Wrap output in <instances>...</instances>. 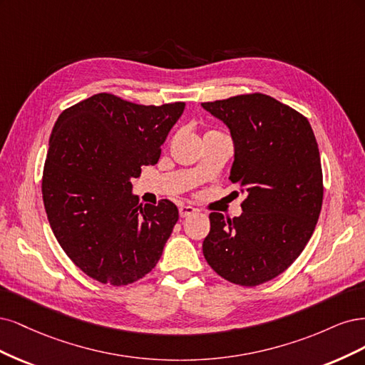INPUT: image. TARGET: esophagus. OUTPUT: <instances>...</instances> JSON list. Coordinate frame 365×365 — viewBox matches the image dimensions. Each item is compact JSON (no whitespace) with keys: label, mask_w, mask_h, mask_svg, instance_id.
<instances>
[{"label":"esophagus","mask_w":365,"mask_h":365,"mask_svg":"<svg viewBox=\"0 0 365 365\" xmlns=\"http://www.w3.org/2000/svg\"><path fill=\"white\" fill-rule=\"evenodd\" d=\"M192 214H195V209H194L192 206H185V205H182V206L179 207V215H180L182 218L190 217V215H192Z\"/></svg>","instance_id":"1"}]
</instances>
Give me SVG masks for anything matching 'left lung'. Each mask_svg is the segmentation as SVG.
<instances>
[{
    "mask_svg": "<svg viewBox=\"0 0 365 365\" xmlns=\"http://www.w3.org/2000/svg\"><path fill=\"white\" fill-rule=\"evenodd\" d=\"M230 128L232 183L242 214L209 215L203 255L232 284L256 287L282 274L312 237L323 203L319 145L307 116L265 93L202 103Z\"/></svg>",
    "mask_w": 365,
    "mask_h": 365,
    "instance_id": "1",
    "label": "left lung"
}]
</instances>
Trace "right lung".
Segmentation results:
<instances>
[{
    "label": "right lung",
    "instance_id": "add662e5",
    "mask_svg": "<svg viewBox=\"0 0 365 365\" xmlns=\"http://www.w3.org/2000/svg\"><path fill=\"white\" fill-rule=\"evenodd\" d=\"M185 103L144 106L96 93L65 109L50 136L42 198L57 242L81 272L123 287L156 267L179 220L170 200L132 195L140 167L155 165Z\"/></svg>",
    "mask_w": 365,
    "mask_h": 365
}]
</instances>
